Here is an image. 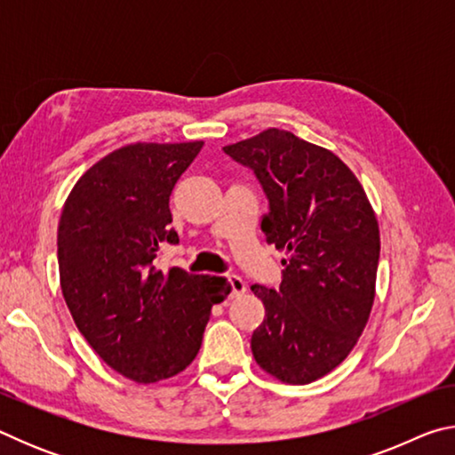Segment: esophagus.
Listing matches in <instances>:
<instances>
[{
  "mask_svg": "<svg viewBox=\"0 0 455 455\" xmlns=\"http://www.w3.org/2000/svg\"><path fill=\"white\" fill-rule=\"evenodd\" d=\"M228 283H230V289H233V297L243 295V292L246 291V284H244V281L241 279V276H236V275L228 276Z\"/></svg>",
  "mask_w": 455,
  "mask_h": 455,
  "instance_id": "esophagus-1",
  "label": "esophagus"
}]
</instances>
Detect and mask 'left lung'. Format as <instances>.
I'll return each instance as SVG.
<instances>
[{
  "label": "left lung",
  "mask_w": 455,
  "mask_h": 455,
  "mask_svg": "<svg viewBox=\"0 0 455 455\" xmlns=\"http://www.w3.org/2000/svg\"><path fill=\"white\" fill-rule=\"evenodd\" d=\"M225 152L263 184L260 230L284 252L279 289L251 287L265 305L252 357L283 383H311L349 355L369 321L379 263L373 206L341 158L287 130H263Z\"/></svg>",
  "instance_id": "obj_1"
}]
</instances>
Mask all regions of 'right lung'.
Wrapping results in <instances>:
<instances>
[{
	"instance_id": "right-lung-1",
	"label": "right lung",
	"mask_w": 455,
	"mask_h": 455,
	"mask_svg": "<svg viewBox=\"0 0 455 455\" xmlns=\"http://www.w3.org/2000/svg\"><path fill=\"white\" fill-rule=\"evenodd\" d=\"M203 140L122 146L88 168L58 227L60 284L76 327L106 365L136 383L184 371L196 357L222 276L154 267L171 228L176 180Z\"/></svg>"
}]
</instances>
